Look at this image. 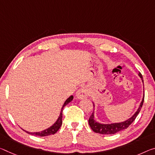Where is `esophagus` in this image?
I'll return each instance as SVG.
<instances>
[{
    "mask_svg": "<svg viewBox=\"0 0 155 155\" xmlns=\"http://www.w3.org/2000/svg\"><path fill=\"white\" fill-rule=\"evenodd\" d=\"M76 96L79 99H85V98L88 97V91L85 87H81L78 90L77 93H76Z\"/></svg>",
    "mask_w": 155,
    "mask_h": 155,
    "instance_id": "obj_1",
    "label": "esophagus"
}]
</instances>
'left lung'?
Instances as JSON below:
<instances>
[{"mask_svg":"<svg viewBox=\"0 0 155 155\" xmlns=\"http://www.w3.org/2000/svg\"><path fill=\"white\" fill-rule=\"evenodd\" d=\"M139 76L141 77L142 81H143V77H142L141 74L139 73ZM144 101V95L143 97V99H142V101L140 104V105L137 111L135 112V114L132 116V117L130 118L129 119L126 120V121L121 122V123H116V124H100V123H98L97 121L94 120V112L92 113V115L89 118V125L93 131L96 133H99V134H113L117 133V132L121 131L123 130L126 129L127 127H128L130 126V125H131V124L133 122L136 117H137V115L141 110L142 105H143Z\"/></svg>","mask_w":155,"mask_h":155,"instance_id":"obj_1","label":"left lung"}]
</instances>
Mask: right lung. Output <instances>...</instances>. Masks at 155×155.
<instances>
[{
  "instance_id": "obj_1",
  "label": "right lung",
  "mask_w": 155,
  "mask_h": 155,
  "mask_svg": "<svg viewBox=\"0 0 155 155\" xmlns=\"http://www.w3.org/2000/svg\"><path fill=\"white\" fill-rule=\"evenodd\" d=\"M73 99V96H71L68 98V99L65 101V102L64 103V104H63L62 108H61V111L60 113V115L59 117H58L57 121L55 122V124L53 125V126H51V127H49V128L45 130H43L42 132H29L28 131H25V130H23L25 131L28 134H30L31 135H35V136H39V137H46V136H48V135H51V134H55L56 132H57L58 130L61 126V125H62V117H63V114H62V112H63V107H64L66 105H68L70 101H72Z\"/></svg>"
}]
</instances>
